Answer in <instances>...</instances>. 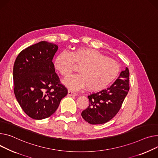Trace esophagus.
<instances>
[{
    "instance_id": "1",
    "label": "esophagus",
    "mask_w": 158,
    "mask_h": 158,
    "mask_svg": "<svg viewBox=\"0 0 158 158\" xmlns=\"http://www.w3.org/2000/svg\"><path fill=\"white\" fill-rule=\"evenodd\" d=\"M77 93H75L72 91H68V96H77Z\"/></svg>"
}]
</instances>
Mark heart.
Here are the masks:
<instances>
[{
	"label": "heart",
	"mask_w": 158,
	"mask_h": 158,
	"mask_svg": "<svg viewBox=\"0 0 158 158\" xmlns=\"http://www.w3.org/2000/svg\"><path fill=\"white\" fill-rule=\"evenodd\" d=\"M79 65L80 73L69 76L63 83L71 90H79L86 86L90 91H99L116 79L120 72L118 63L107 58L98 51L90 48L78 49L70 53L63 51L56 58L55 67L65 77Z\"/></svg>",
	"instance_id": "heart-1"
}]
</instances>
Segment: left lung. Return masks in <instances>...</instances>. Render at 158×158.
Here are the masks:
<instances>
[{
	"label": "left lung",
	"instance_id": "8db88e82",
	"mask_svg": "<svg viewBox=\"0 0 158 158\" xmlns=\"http://www.w3.org/2000/svg\"><path fill=\"white\" fill-rule=\"evenodd\" d=\"M129 77L127 67L109 88L88 96L89 105L81 113L83 119L91 124H103L112 119L120 110L128 93Z\"/></svg>",
	"mask_w": 158,
	"mask_h": 158
}]
</instances>
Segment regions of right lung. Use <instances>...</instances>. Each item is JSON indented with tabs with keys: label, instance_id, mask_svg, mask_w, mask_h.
I'll use <instances>...</instances> for the list:
<instances>
[{
	"label": "right lung",
	"instance_id": "1",
	"mask_svg": "<svg viewBox=\"0 0 158 158\" xmlns=\"http://www.w3.org/2000/svg\"><path fill=\"white\" fill-rule=\"evenodd\" d=\"M58 48L41 41L21 51L15 60L14 93L21 107L32 119L51 116L68 93L52 61Z\"/></svg>",
	"mask_w": 158,
	"mask_h": 158
}]
</instances>
